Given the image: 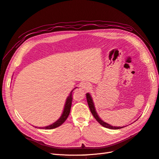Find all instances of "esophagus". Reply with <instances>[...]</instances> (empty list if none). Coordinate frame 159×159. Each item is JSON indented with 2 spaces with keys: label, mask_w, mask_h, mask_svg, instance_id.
Returning <instances> with one entry per match:
<instances>
[{
  "label": "esophagus",
  "mask_w": 159,
  "mask_h": 159,
  "mask_svg": "<svg viewBox=\"0 0 159 159\" xmlns=\"http://www.w3.org/2000/svg\"><path fill=\"white\" fill-rule=\"evenodd\" d=\"M81 88L85 89V90H89V89H91V85L88 82H84L83 84H81Z\"/></svg>",
  "instance_id": "obj_1"
}]
</instances>
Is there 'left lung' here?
I'll use <instances>...</instances> for the list:
<instances>
[{
    "label": "left lung",
    "mask_w": 159,
    "mask_h": 159,
    "mask_svg": "<svg viewBox=\"0 0 159 159\" xmlns=\"http://www.w3.org/2000/svg\"><path fill=\"white\" fill-rule=\"evenodd\" d=\"M86 98H87L88 106H89V107L90 109V111H91V113H92V115H93V117H95V119L97 120V121L99 123H100V125H102L103 127H106V128L111 129H121V128L124 127H114V126H111V125L103 121L101 119L99 118V117L98 116L97 112H96L95 108V106H94V103L93 102V99H92V98H91V95L89 93H87V94H86Z\"/></svg>",
    "instance_id": "1"
}]
</instances>
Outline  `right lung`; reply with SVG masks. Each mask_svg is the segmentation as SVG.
I'll return each instance as SVG.
<instances>
[{"label": "right lung", "mask_w": 159, "mask_h": 159, "mask_svg": "<svg viewBox=\"0 0 159 159\" xmlns=\"http://www.w3.org/2000/svg\"><path fill=\"white\" fill-rule=\"evenodd\" d=\"M74 90V89L71 91L70 95L68 96V98H67V99H66L64 109V111H63V113H62V114L61 115V117L58 119H57L56 122H54V123H52V125H50L46 126V127H39V129H54V128H56L57 127L60 126L61 125H62L65 122V121L67 119V118H68V117L69 116V114H70V112L71 106V102H72V99H73V98H72V92H73Z\"/></svg>", "instance_id": "obj_1"}]
</instances>
